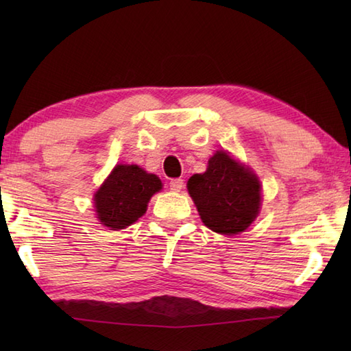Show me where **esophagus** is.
<instances>
[{
    "mask_svg": "<svg viewBox=\"0 0 351 351\" xmlns=\"http://www.w3.org/2000/svg\"><path fill=\"white\" fill-rule=\"evenodd\" d=\"M169 185L171 191H181L184 187V180H181V178H175V180H171L169 182Z\"/></svg>",
    "mask_w": 351,
    "mask_h": 351,
    "instance_id": "esophagus-1",
    "label": "esophagus"
}]
</instances>
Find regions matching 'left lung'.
Masks as SVG:
<instances>
[{
  "label": "left lung",
  "mask_w": 351,
  "mask_h": 351,
  "mask_svg": "<svg viewBox=\"0 0 351 351\" xmlns=\"http://www.w3.org/2000/svg\"><path fill=\"white\" fill-rule=\"evenodd\" d=\"M187 189L205 226L217 234L244 232L259 214L258 176L225 151L215 152L205 173L193 175Z\"/></svg>",
  "instance_id": "left-lung-1"
}]
</instances>
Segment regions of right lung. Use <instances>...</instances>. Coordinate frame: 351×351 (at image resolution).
<instances>
[{
	"label": "right lung",
	"instance_id": "right-lung-1",
	"mask_svg": "<svg viewBox=\"0 0 351 351\" xmlns=\"http://www.w3.org/2000/svg\"><path fill=\"white\" fill-rule=\"evenodd\" d=\"M161 189L156 175L136 164H117L93 196L98 220L110 230L128 228L146 213L149 200Z\"/></svg>",
	"mask_w": 351,
	"mask_h": 351
}]
</instances>
